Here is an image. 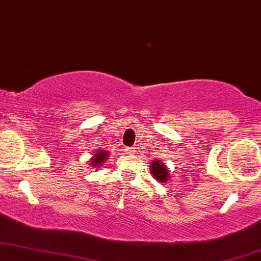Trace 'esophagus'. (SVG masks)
I'll use <instances>...</instances> for the list:
<instances>
[{
	"mask_svg": "<svg viewBox=\"0 0 261 261\" xmlns=\"http://www.w3.org/2000/svg\"><path fill=\"white\" fill-rule=\"evenodd\" d=\"M134 152H135V148H127L126 149V153H129V155H132Z\"/></svg>",
	"mask_w": 261,
	"mask_h": 261,
	"instance_id": "esophagus-1",
	"label": "esophagus"
}]
</instances>
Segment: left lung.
<instances>
[{"mask_svg":"<svg viewBox=\"0 0 261 261\" xmlns=\"http://www.w3.org/2000/svg\"><path fill=\"white\" fill-rule=\"evenodd\" d=\"M150 171L152 172L155 179H159L160 182H166L169 178V170L167 167L164 166L162 162H160V160L152 161L151 167H150Z\"/></svg>","mask_w":261,"mask_h":261,"instance_id":"8db88e82","label":"left lung"}]
</instances>
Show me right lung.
<instances>
[{"instance_id":"right-lung-1","label":"right lung","mask_w":261,"mask_h":261,"mask_svg":"<svg viewBox=\"0 0 261 261\" xmlns=\"http://www.w3.org/2000/svg\"><path fill=\"white\" fill-rule=\"evenodd\" d=\"M108 157H109L108 151H105V150H98V151L94 153L92 159H91V166L100 167V164L104 163Z\"/></svg>"}]
</instances>
